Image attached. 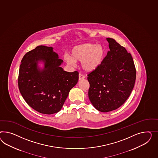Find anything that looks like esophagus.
I'll use <instances>...</instances> for the list:
<instances>
[{"label": "esophagus", "mask_w": 158, "mask_h": 158, "mask_svg": "<svg viewBox=\"0 0 158 158\" xmlns=\"http://www.w3.org/2000/svg\"><path fill=\"white\" fill-rule=\"evenodd\" d=\"M85 77L84 75H83L81 73H79V81L85 79Z\"/></svg>", "instance_id": "esophagus-1"}]
</instances>
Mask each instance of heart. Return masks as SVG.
Segmentation results:
<instances>
[{"instance_id":"1","label":"heart","mask_w":158,"mask_h":158,"mask_svg":"<svg viewBox=\"0 0 158 158\" xmlns=\"http://www.w3.org/2000/svg\"><path fill=\"white\" fill-rule=\"evenodd\" d=\"M105 56V49L101 45L85 43L73 47L70 56L64 57L65 61L71 66L75 62L81 63L82 68L86 72H92L102 64Z\"/></svg>"}]
</instances>
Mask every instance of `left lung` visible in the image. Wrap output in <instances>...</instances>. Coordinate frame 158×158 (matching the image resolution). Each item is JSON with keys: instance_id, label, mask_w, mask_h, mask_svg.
<instances>
[{"instance_id": "8db88e82", "label": "left lung", "mask_w": 158, "mask_h": 158, "mask_svg": "<svg viewBox=\"0 0 158 158\" xmlns=\"http://www.w3.org/2000/svg\"><path fill=\"white\" fill-rule=\"evenodd\" d=\"M106 40L110 51L102 64L87 75L89 98L101 112L112 111L123 105L132 91L136 77L131 53L115 40Z\"/></svg>"}]
</instances>
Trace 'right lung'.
<instances>
[{"label": "right lung", "instance_id": "right-lung-1", "mask_svg": "<svg viewBox=\"0 0 158 158\" xmlns=\"http://www.w3.org/2000/svg\"><path fill=\"white\" fill-rule=\"evenodd\" d=\"M53 49L40 45L26 53L18 76L22 97L31 108L45 114L60 111L79 79L77 71L69 73L60 67L63 60ZM39 61L44 64L43 69L38 65Z\"/></svg>", "mask_w": 158, "mask_h": 158}]
</instances>
